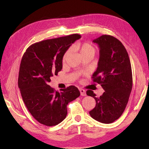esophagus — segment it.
Listing matches in <instances>:
<instances>
[{"label":"esophagus","mask_w":149,"mask_h":149,"mask_svg":"<svg viewBox=\"0 0 149 149\" xmlns=\"http://www.w3.org/2000/svg\"><path fill=\"white\" fill-rule=\"evenodd\" d=\"M79 91H80V93H81V95H82V96H86V91H85L84 89H82V88H80Z\"/></svg>","instance_id":"esophagus-1"}]
</instances>
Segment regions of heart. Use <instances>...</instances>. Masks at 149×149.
I'll return each mask as SVG.
<instances>
[{
  "mask_svg": "<svg viewBox=\"0 0 149 149\" xmlns=\"http://www.w3.org/2000/svg\"><path fill=\"white\" fill-rule=\"evenodd\" d=\"M75 49L79 52L80 54L82 57L87 56L93 57L96 51L95 47L88 42L77 44V45L75 46ZM70 54V49L67 50L65 52L62 58V61L63 63H65L66 60H67Z\"/></svg>",
  "mask_w": 149,
  "mask_h": 149,
  "instance_id": "b5f03b06",
  "label": "heart"
}]
</instances>
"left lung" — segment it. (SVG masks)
Masks as SVG:
<instances>
[{
    "label": "left lung",
    "mask_w": 149,
    "mask_h": 149,
    "mask_svg": "<svg viewBox=\"0 0 149 149\" xmlns=\"http://www.w3.org/2000/svg\"><path fill=\"white\" fill-rule=\"evenodd\" d=\"M93 42L99 45L100 57L91 78L105 91L97 97L93 91H86L96 101L90 115L99 122L111 123L120 118L128 102L132 87L131 62L125 47L114 36L104 34Z\"/></svg>",
    "instance_id": "8db88e82"
}]
</instances>
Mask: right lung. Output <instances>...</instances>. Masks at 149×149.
<instances>
[{"mask_svg":"<svg viewBox=\"0 0 149 149\" xmlns=\"http://www.w3.org/2000/svg\"><path fill=\"white\" fill-rule=\"evenodd\" d=\"M81 35L49 39L30 45L22 57L18 84L28 111L39 123L54 126L67 115V105L80 95L74 86L61 89V92L50 87V77L61 70L62 58L73 43Z\"/></svg>","mask_w":149,"mask_h":149,"instance_id":"add662e5","label":"right lung"}]
</instances>
